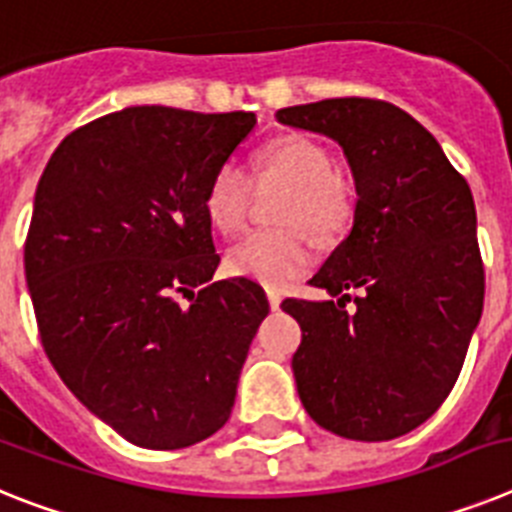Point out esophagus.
I'll list each match as a JSON object with an SVG mask.
<instances>
[{
  "label": "esophagus",
  "mask_w": 512,
  "mask_h": 512,
  "mask_svg": "<svg viewBox=\"0 0 512 512\" xmlns=\"http://www.w3.org/2000/svg\"><path fill=\"white\" fill-rule=\"evenodd\" d=\"M265 296H268V304H270V309H273V311L281 306V293H278V291L268 288V291H265Z\"/></svg>",
  "instance_id": "34e87169"
}]
</instances>
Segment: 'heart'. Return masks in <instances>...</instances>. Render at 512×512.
<instances>
[{
	"label": "heart",
	"mask_w": 512,
	"mask_h": 512,
	"mask_svg": "<svg viewBox=\"0 0 512 512\" xmlns=\"http://www.w3.org/2000/svg\"><path fill=\"white\" fill-rule=\"evenodd\" d=\"M255 177H275L286 182V193L273 208L278 229L252 231L250 237L226 252L231 275L257 281L262 286L283 288L309 270L314 244L335 242L350 229L358 206L355 180L335 167L330 149L306 133H283L257 151ZM250 182L237 164H221L208 180L203 211L213 229L237 234L247 221Z\"/></svg>",
	"instance_id": "obj_1"
}]
</instances>
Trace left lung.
<instances>
[{"label":"left lung","instance_id":"obj_1","mask_svg":"<svg viewBox=\"0 0 512 512\" xmlns=\"http://www.w3.org/2000/svg\"><path fill=\"white\" fill-rule=\"evenodd\" d=\"M275 118L335 139L358 190L353 229L311 278L337 304H281L301 324V404L342 438L391 441L446 402L482 317L474 198L441 144L391 102L335 97Z\"/></svg>","mask_w":512,"mask_h":512}]
</instances>
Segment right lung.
<instances>
[{
	"instance_id": "obj_1",
	"label": "right lung",
	"mask_w": 512,
	"mask_h": 512,
	"mask_svg": "<svg viewBox=\"0 0 512 512\" xmlns=\"http://www.w3.org/2000/svg\"><path fill=\"white\" fill-rule=\"evenodd\" d=\"M255 123L118 110L71 131L38 182L25 278L43 350L133 446H193L231 415L270 306L247 278L211 283L221 257L203 195Z\"/></svg>"
}]
</instances>
